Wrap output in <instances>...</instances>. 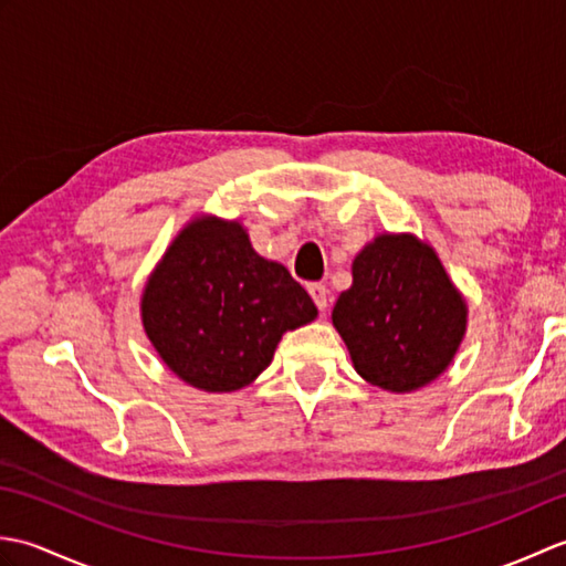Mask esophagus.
<instances>
[{"instance_id":"1","label":"esophagus","mask_w":566,"mask_h":566,"mask_svg":"<svg viewBox=\"0 0 566 566\" xmlns=\"http://www.w3.org/2000/svg\"><path fill=\"white\" fill-rule=\"evenodd\" d=\"M308 294H311V298H314L316 306H318L321 311L328 308V304H331V292L326 290V284H318V282L308 284Z\"/></svg>"}]
</instances>
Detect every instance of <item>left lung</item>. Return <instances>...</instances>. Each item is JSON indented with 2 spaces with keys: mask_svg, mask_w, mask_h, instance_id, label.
<instances>
[{
  "mask_svg": "<svg viewBox=\"0 0 566 566\" xmlns=\"http://www.w3.org/2000/svg\"><path fill=\"white\" fill-rule=\"evenodd\" d=\"M331 318L359 377L408 394L452 365L467 333V302L430 243L379 233L355 255L353 286Z\"/></svg>",
  "mask_w": 566,
  "mask_h": 566,
  "instance_id": "1",
  "label": "left lung"
}]
</instances>
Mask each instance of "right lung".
<instances>
[{
  "mask_svg": "<svg viewBox=\"0 0 566 566\" xmlns=\"http://www.w3.org/2000/svg\"><path fill=\"white\" fill-rule=\"evenodd\" d=\"M318 316L290 270L264 260L240 221L195 216L150 272L140 321L155 353L185 384L231 394L270 367L286 331Z\"/></svg>",
  "mask_w": 566,
  "mask_h": 566,
  "instance_id": "add662e5",
  "label": "right lung"
}]
</instances>
